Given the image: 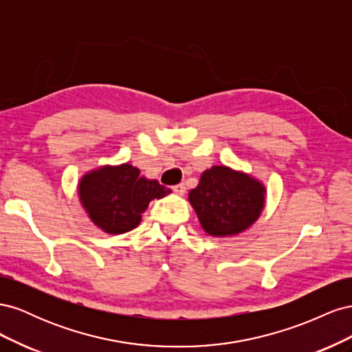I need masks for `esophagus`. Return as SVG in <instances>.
<instances>
[{"instance_id":"34e87169","label":"esophagus","mask_w":352,"mask_h":352,"mask_svg":"<svg viewBox=\"0 0 352 352\" xmlns=\"http://www.w3.org/2000/svg\"><path fill=\"white\" fill-rule=\"evenodd\" d=\"M172 189H173V192H175V194H177V195H184V194L186 192V186H185V184H177V185H175Z\"/></svg>"}]
</instances>
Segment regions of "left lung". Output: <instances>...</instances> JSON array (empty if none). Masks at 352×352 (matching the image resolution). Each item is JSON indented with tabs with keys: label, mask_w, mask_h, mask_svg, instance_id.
<instances>
[{
	"label": "left lung",
	"mask_w": 352,
	"mask_h": 352,
	"mask_svg": "<svg viewBox=\"0 0 352 352\" xmlns=\"http://www.w3.org/2000/svg\"><path fill=\"white\" fill-rule=\"evenodd\" d=\"M189 202L208 235H236L258 219L264 186L226 166H214L202 173L198 186L189 192Z\"/></svg>",
	"instance_id": "obj_1"
}]
</instances>
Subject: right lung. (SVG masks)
<instances>
[{
	"mask_svg": "<svg viewBox=\"0 0 352 352\" xmlns=\"http://www.w3.org/2000/svg\"><path fill=\"white\" fill-rule=\"evenodd\" d=\"M140 173V168L126 163L101 167L82 177L79 197L95 225L116 235L129 232L140 225L151 199L170 192L157 180H148Z\"/></svg>",
	"mask_w": 352,
	"mask_h": 352,
	"instance_id": "obj_1",
	"label": "right lung"
}]
</instances>
